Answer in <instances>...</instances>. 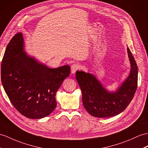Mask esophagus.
I'll return each mask as SVG.
<instances>
[{
  "mask_svg": "<svg viewBox=\"0 0 148 148\" xmlns=\"http://www.w3.org/2000/svg\"><path fill=\"white\" fill-rule=\"evenodd\" d=\"M80 69V66L79 64H78L77 63H74L71 65V73L74 74L75 72H76L78 70Z\"/></svg>",
  "mask_w": 148,
  "mask_h": 148,
  "instance_id": "obj_1",
  "label": "esophagus"
}]
</instances>
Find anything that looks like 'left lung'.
<instances>
[{"instance_id":"obj_1","label":"left lung","mask_w":148,"mask_h":148,"mask_svg":"<svg viewBox=\"0 0 148 148\" xmlns=\"http://www.w3.org/2000/svg\"><path fill=\"white\" fill-rule=\"evenodd\" d=\"M127 53L131 64V73L116 92H108L89 73L76 72L83 103L92 116L99 118L117 116L126 109L132 100L138 87V66L129 48Z\"/></svg>"}]
</instances>
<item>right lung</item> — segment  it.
Returning a JSON list of instances; mask_svg holds the SVG:
<instances>
[{"label":"right lung","instance_id":"obj_1","mask_svg":"<svg viewBox=\"0 0 148 148\" xmlns=\"http://www.w3.org/2000/svg\"><path fill=\"white\" fill-rule=\"evenodd\" d=\"M23 43L21 32L9 42L1 64V82L18 112L27 118L41 119L55 110L56 93L70 75V67L49 68L38 63L23 51Z\"/></svg>","mask_w":148,"mask_h":148}]
</instances>
